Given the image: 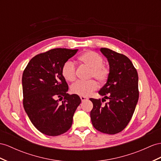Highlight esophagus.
<instances>
[{"label":"esophagus","mask_w":161,"mask_h":161,"mask_svg":"<svg viewBox=\"0 0 161 161\" xmlns=\"http://www.w3.org/2000/svg\"><path fill=\"white\" fill-rule=\"evenodd\" d=\"M80 98H81V100L82 102L86 101H87L88 99V98L87 97H80Z\"/></svg>","instance_id":"34e87169"}]
</instances>
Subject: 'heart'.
<instances>
[{"label":"heart","instance_id":"b5f03b06","mask_svg":"<svg viewBox=\"0 0 161 161\" xmlns=\"http://www.w3.org/2000/svg\"><path fill=\"white\" fill-rule=\"evenodd\" d=\"M82 64L90 69L89 77H94L100 83L104 82L109 75V69L103 64V58L98 53L88 51L82 53L79 57ZM62 75L66 81H73L75 79V67L71 61H67L63 65L61 70ZM98 84L94 80L87 81H78L73 84L71 87L73 94L81 97H87L97 90Z\"/></svg>","mask_w":161,"mask_h":161}]
</instances>
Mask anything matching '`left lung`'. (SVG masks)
<instances>
[{
  "instance_id": "obj_1",
  "label": "left lung",
  "mask_w": 161,
  "mask_h": 161,
  "mask_svg": "<svg viewBox=\"0 0 161 161\" xmlns=\"http://www.w3.org/2000/svg\"><path fill=\"white\" fill-rule=\"evenodd\" d=\"M108 59L109 73L106 84L98 92L108 99L104 106L100 99L90 98L93 108L90 118L93 126L101 133L114 135L120 133L133 116L139 98L138 74L126 56L108 48H101Z\"/></svg>"
}]
</instances>
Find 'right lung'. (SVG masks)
Returning <instances> with one entry per match:
<instances>
[{
	"label": "right lung",
	"mask_w": 161,
	"mask_h": 161,
	"mask_svg": "<svg viewBox=\"0 0 161 161\" xmlns=\"http://www.w3.org/2000/svg\"><path fill=\"white\" fill-rule=\"evenodd\" d=\"M77 51L56 48L40 53L32 58L23 72L24 108L32 125L46 135L67 132L81 103L77 94L67 93L68 84L61 73L63 65Z\"/></svg>",
	"instance_id": "obj_1"
}]
</instances>
